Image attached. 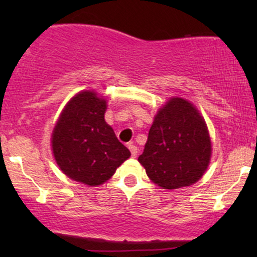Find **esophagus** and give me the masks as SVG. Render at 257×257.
Masks as SVG:
<instances>
[{
  "label": "esophagus",
  "mask_w": 257,
  "mask_h": 257,
  "mask_svg": "<svg viewBox=\"0 0 257 257\" xmlns=\"http://www.w3.org/2000/svg\"><path fill=\"white\" fill-rule=\"evenodd\" d=\"M128 149H129V151H131V153H132V157H137L138 147L135 146V145H133V144H129Z\"/></svg>",
  "instance_id": "esophagus-1"
}]
</instances>
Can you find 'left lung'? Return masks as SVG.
I'll return each mask as SVG.
<instances>
[{"label": "left lung", "mask_w": 257, "mask_h": 257, "mask_svg": "<svg viewBox=\"0 0 257 257\" xmlns=\"http://www.w3.org/2000/svg\"><path fill=\"white\" fill-rule=\"evenodd\" d=\"M211 143L197 108L173 98L158 111L138 161L155 184L166 190L197 182L209 166Z\"/></svg>", "instance_id": "8db88e82"}]
</instances>
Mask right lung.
Masks as SVG:
<instances>
[{"mask_svg": "<svg viewBox=\"0 0 257 257\" xmlns=\"http://www.w3.org/2000/svg\"><path fill=\"white\" fill-rule=\"evenodd\" d=\"M105 111L104 99L94 91H81L70 100L53 131L55 161L75 181L104 184L131 156L105 122Z\"/></svg>", "mask_w": 257, "mask_h": 257, "instance_id": "add662e5", "label": "right lung"}]
</instances>
